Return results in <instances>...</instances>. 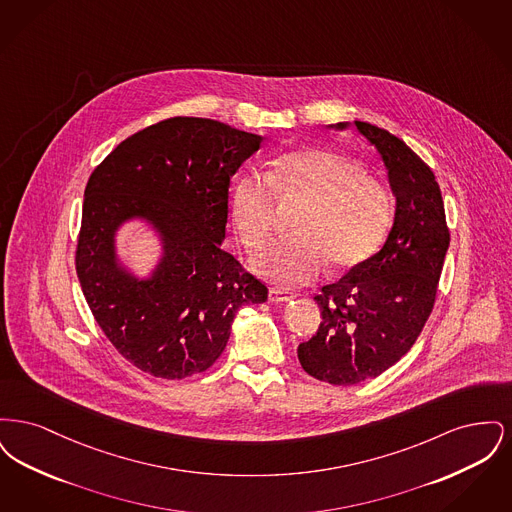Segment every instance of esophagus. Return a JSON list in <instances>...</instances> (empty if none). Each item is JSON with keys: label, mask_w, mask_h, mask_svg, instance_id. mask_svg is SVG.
I'll return each instance as SVG.
<instances>
[{"label": "esophagus", "mask_w": 512, "mask_h": 512, "mask_svg": "<svg viewBox=\"0 0 512 512\" xmlns=\"http://www.w3.org/2000/svg\"><path fill=\"white\" fill-rule=\"evenodd\" d=\"M268 299L272 303H286V301L293 299V295L292 293L284 292V290H270L268 292Z\"/></svg>", "instance_id": "34e87169"}]
</instances>
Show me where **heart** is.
<instances>
[{
    "label": "heart",
    "instance_id": "obj_1",
    "mask_svg": "<svg viewBox=\"0 0 512 512\" xmlns=\"http://www.w3.org/2000/svg\"><path fill=\"white\" fill-rule=\"evenodd\" d=\"M274 198L284 207L301 205L293 220L295 238L261 249L249 265L278 288L305 286L328 263L334 270L359 267L390 228L386 188L328 149L286 153L267 180L245 176L234 186L232 220L247 249L267 244L276 222Z\"/></svg>",
    "mask_w": 512,
    "mask_h": 512
}]
</instances>
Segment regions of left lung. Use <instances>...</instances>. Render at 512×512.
<instances>
[{
  "label": "left lung",
  "instance_id": "1",
  "mask_svg": "<svg viewBox=\"0 0 512 512\" xmlns=\"http://www.w3.org/2000/svg\"><path fill=\"white\" fill-rule=\"evenodd\" d=\"M347 130L349 122L330 124ZM355 128L378 151L395 197L386 244L315 301L320 326L299 343L303 370L320 382L355 386L395 365L432 313L449 230L432 169L403 140L368 122Z\"/></svg>",
  "mask_w": 512,
  "mask_h": 512
}]
</instances>
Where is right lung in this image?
<instances>
[{"label":"right lung","instance_id":"add662e5","mask_svg":"<svg viewBox=\"0 0 512 512\" xmlns=\"http://www.w3.org/2000/svg\"><path fill=\"white\" fill-rule=\"evenodd\" d=\"M261 142L224 122L174 117L126 138L88 180L76 249L82 292L122 357L155 378L207 370L240 307L267 301V286L222 249L230 178ZM130 221H144L162 245L146 277L118 255Z\"/></svg>","mask_w":512,"mask_h":512}]
</instances>
